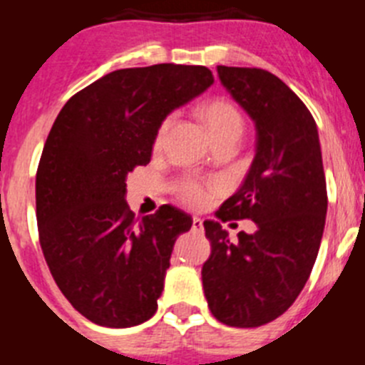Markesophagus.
Listing matches in <instances>:
<instances>
[{"label":"esophagus","instance_id":"esophagus-1","mask_svg":"<svg viewBox=\"0 0 365 365\" xmlns=\"http://www.w3.org/2000/svg\"><path fill=\"white\" fill-rule=\"evenodd\" d=\"M192 230H195V232L205 230V227H202V219H199V217L192 219Z\"/></svg>","mask_w":365,"mask_h":365}]
</instances>
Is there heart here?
I'll return each mask as SVG.
<instances>
[{
  "label": "heart",
  "instance_id": "heart-1",
  "mask_svg": "<svg viewBox=\"0 0 365 365\" xmlns=\"http://www.w3.org/2000/svg\"><path fill=\"white\" fill-rule=\"evenodd\" d=\"M202 120H205L206 128L210 131L214 143L225 140V138L240 140L241 131H243V117L227 100H212V102H208L202 108ZM170 124H172V117H166L160 122V125L157 128V133H155V146H160ZM175 192L185 205L195 206V208L206 205V201L210 197L208 190L193 179L180 180L179 185L175 186Z\"/></svg>",
  "mask_w": 365,
  "mask_h": 365
}]
</instances>
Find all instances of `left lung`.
<instances>
[{
	"mask_svg": "<svg viewBox=\"0 0 365 365\" xmlns=\"http://www.w3.org/2000/svg\"><path fill=\"white\" fill-rule=\"evenodd\" d=\"M219 80L256 124V157L240 190L215 212L222 222L252 219L232 241L205 221L212 254L202 289L212 314L230 327H259L291 307L320 250L327 186L311 111L278 76L256 67H217Z\"/></svg>",
	"mask_w": 365,
	"mask_h": 365,
	"instance_id": "obj_1",
	"label": "left lung"
}]
</instances>
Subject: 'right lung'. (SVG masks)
Here are the masks:
<instances>
[{
	"instance_id": "1",
	"label": "right lung",
	"mask_w": 365,
	"mask_h": 365,
	"mask_svg": "<svg viewBox=\"0 0 365 365\" xmlns=\"http://www.w3.org/2000/svg\"><path fill=\"white\" fill-rule=\"evenodd\" d=\"M212 83L202 66L118 69L58 113L36 172L38 232L54 282L93 324L133 327L157 311L173 245L192 217L163 205L135 219L125 177L150 163L160 122Z\"/></svg>"
}]
</instances>
